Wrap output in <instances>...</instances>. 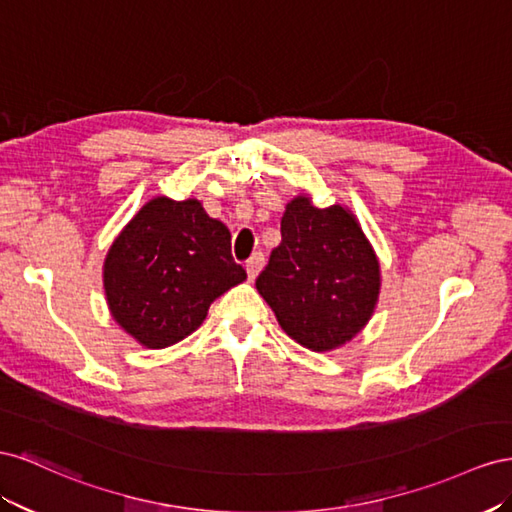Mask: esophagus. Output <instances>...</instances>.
I'll use <instances>...</instances> for the list:
<instances>
[{
    "mask_svg": "<svg viewBox=\"0 0 512 512\" xmlns=\"http://www.w3.org/2000/svg\"><path fill=\"white\" fill-rule=\"evenodd\" d=\"M266 259H264V253H253L251 257H248L246 261V274H248V281H255V276L259 274V270L264 268Z\"/></svg>",
    "mask_w": 512,
    "mask_h": 512,
    "instance_id": "34e87169",
    "label": "esophagus"
}]
</instances>
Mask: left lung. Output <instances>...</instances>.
Listing matches in <instances>:
<instances>
[{
  "mask_svg": "<svg viewBox=\"0 0 512 512\" xmlns=\"http://www.w3.org/2000/svg\"><path fill=\"white\" fill-rule=\"evenodd\" d=\"M255 285L291 339L328 352L367 326L379 264L354 214L296 197L281 218V244Z\"/></svg>",
  "mask_w": 512,
  "mask_h": 512,
  "instance_id": "8db88e82",
  "label": "left lung"
}]
</instances>
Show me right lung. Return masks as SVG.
<instances>
[{"instance_id": "1", "label": "right lung", "mask_w": 512, "mask_h": 512, "mask_svg": "<svg viewBox=\"0 0 512 512\" xmlns=\"http://www.w3.org/2000/svg\"><path fill=\"white\" fill-rule=\"evenodd\" d=\"M244 279L231 257L229 229L197 199L145 203L105 259L111 315L150 349L186 339L210 304Z\"/></svg>"}]
</instances>
